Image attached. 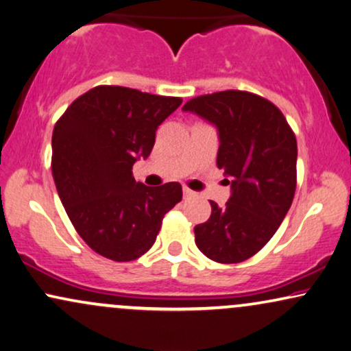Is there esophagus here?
<instances>
[{"mask_svg":"<svg viewBox=\"0 0 351 351\" xmlns=\"http://www.w3.org/2000/svg\"><path fill=\"white\" fill-rule=\"evenodd\" d=\"M183 194L184 197H191V195H194V191H191L189 188H183Z\"/></svg>","mask_w":351,"mask_h":351,"instance_id":"obj_1","label":"esophagus"}]
</instances>
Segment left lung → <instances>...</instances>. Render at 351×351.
I'll return each mask as SVG.
<instances>
[{
  "label": "left lung",
  "mask_w": 351,
  "mask_h": 351,
  "mask_svg": "<svg viewBox=\"0 0 351 351\" xmlns=\"http://www.w3.org/2000/svg\"><path fill=\"white\" fill-rule=\"evenodd\" d=\"M183 110L218 130L217 165L231 184L224 207L194 228L195 245L218 263H241L263 249L291 208L297 186V139L273 102L228 90L193 97Z\"/></svg>",
  "instance_id": "1"
}]
</instances>
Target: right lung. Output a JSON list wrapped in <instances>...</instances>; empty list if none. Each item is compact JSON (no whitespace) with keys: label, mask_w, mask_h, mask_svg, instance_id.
Wrapping results in <instances>:
<instances>
[{"label":"right lung","mask_w":351,"mask_h":351,"mask_svg":"<svg viewBox=\"0 0 351 351\" xmlns=\"http://www.w3.org/2000/svg\"><path fill=\"white\" fill-rule=\"evenodd\" d=\"M181 97L101 85L77 97L56 123L51 170L78 234L96 254L132 261L146 254L162 219L183 197L180 183L149 188L133 178L158 125Z\"/></svg>","instance_id":"right-lung-1"}]
</instances>
